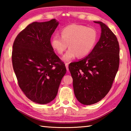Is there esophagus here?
<instances>
[{"label": "esophagus", "instance_id": "obj_1", "mask_svg": "<svg viewBox=\"0 0 131 131\" xmlns=\"http://www.w3.org/2000/svg\"><path fill=\"white\" fill-rule=\"evenodd\" d=\"M65 66H66V70L69 71V63H65Z\"/></svg>", "mask_w": 131, "mask_h": 131}]
</instances>
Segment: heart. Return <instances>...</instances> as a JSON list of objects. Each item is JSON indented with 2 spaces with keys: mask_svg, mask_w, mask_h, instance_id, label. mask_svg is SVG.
Masks as SVG:
<instances>
[{
  "mask_svg": "<svg viewBox=\"0 0 131 131\" xmlns=\"http://www.w3.org/2000/svg\"><path fill=\"white\" fill-rule=\"evenodd\" d=\"M61 36L55 35L51 44L58 54L62 55L68 47L70 48L62 57L65 61L69 62L77 56L83 58L94 49L98 39L96 30L93 28L77 24H72L63 28Z\"/></svg>",
  "mask_w": 131,
  "mask_h": 131,
  "instance_id": "heart-1",
  "label": "heart"
}]
</instances>
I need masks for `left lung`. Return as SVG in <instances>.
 I'll return each instance as SVG.
<instances>
[{
    "instance_id": "8db88e82",
    "label": "left lung",
    "mask_w": 131,
    "mask_h": 131,
    "mask_svg": "<svg viewBox=\"0 0 131 131\" xmlns=\"http://www.w3.org/2000/svg\"><path fill=\"white\" fill-rule=\"evenodd\" d=\"M94 23L101 28L99 41L88 56L69 65L75 96L85 105L98 102L107 94L119 67V47L116 35L102 22Z\"/></svg>"
}]
</instances>
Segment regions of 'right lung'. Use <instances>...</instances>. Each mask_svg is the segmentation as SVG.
Instances as JSON below:
<instances>
[{
	"instance_id": "right-lung-1",
	"label": "right lung",
	"mask_w": 131,
	"mask_h": 131,
	"mask_svg": "<svg viewBox=\"0 0 131 131\" xmlns=\"http://www.w3.org/2000/svg\"><path fill=\"white\" fill-rule=\"evenodd\" d=\"M58 24L55 19L34 22L17 35L13 43L12 63L18 85L35 103L47 104L54 100L66 73L65 64L51 44Z\"/></svg>"
}]
</instances>
